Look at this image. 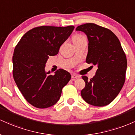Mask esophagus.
<instances>
[{
    "instance_id": "34e87169",
    "label": "esophagus",
    "mask_w": 135,
    "mask_h": 135,
    "mask_svg": "<svg viewBox=\"0 0 135 135\" xmlns=\"http://www.w3.org/2000/svg\"><path fill=\"white\" fill-rule=\"evenodd\" d=\"M79 77H80L79 76L77 75H75V74H73V75H71V78H72L73 80L76 79V78H78Z\"/></svg>"
}]
</instances>
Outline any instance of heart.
<instances>
[{
	"label": "heart",
	"instance_id": "b5f03b06",
	"mask_svg": "<svg viewBox=\"0 0 135 135\" xmlns=\"http://www.w3.org/2000/svg\"><path fill=\"white\" fill-rule=\"evenodd\" d=\"M84 38H85L84 36H81V35H80V34H76L73 36V41L75 42L76 41L80 40V39H84Z\"/></svg>",
	"mask_w": 135,
	"mask_h": 135
}]
</instances>
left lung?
I'll list each match as a JSON object with an SVG mask.
<instances>
[{
	"mask_svg": "<svg viewBox=\"0 0 135 135\" xmlns=\"http://www.w3.org/2000/svg\"><path fill=\"white\" fill-rule=\"evenodd\" d=\"M89 40L86 62L98 66L96 75L88 80L81 96L87 103L104 107L112 102L123 87L127 69L126 56L119 39L108 28L92 23L77 27Z\"/></svg>",
	"mask_w": 135,
	"mask_h": 135,
	"instance_id": "1",
	"label": "left lung"
}]
</instances>
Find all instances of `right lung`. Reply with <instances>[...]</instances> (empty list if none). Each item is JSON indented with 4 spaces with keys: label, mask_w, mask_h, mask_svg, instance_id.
I'll list each match as a JSON object with an SVG mask.
<instances>
[{
    "label": "right lung",
    "mask_w": 135,
    "mask_h": 135,
    "mask_svg": "<svg viewBox=\"0 0 135 135\" xmlns=\"http://www.w3.org/2000/svg\"><path fill=\"white\" fill-rule=\"evenodd\" d=\"M75 27L40 26L27 32L15 47L13 56L15 81L25 99L34 107L46 108L54 105L62 89L71 76L59 69L54 75L46 73L49 56L57 55Z\"/></svg>",
    "instance_id": "obj_1"
}]
</instances>
